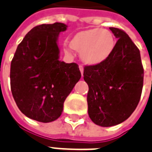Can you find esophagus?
I'll use <instances>...</instances> for the list:
<instances>
[{"label": "esophagus", "mask_w": 152, "mask_h": 152, "mask_svg": "<svg viewBox=\"0 0 152 152\" xmlns=\"http://www.w3.org/2000/svg\"><path fill=\"white\" fill-rule=\"evenodd\" d=\"M79 70H80V71H81V74H82V75L83 76V71H84V68H83V66H82V65H79Z\"/></svg>", "instance_id": "obj_1"}]
</instances>
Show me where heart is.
<instances>
[{"mask_svg": "<svg viewBox=\"0 0 152 152\" xmlns=\"http://www.w3.org/2000/svg\"><path fill=\"white\" fill-rule=\"evenodd\" d=\"M70 47L66 51L74 49L81 51V58L86 64L95 66L105 62L113 54L116 45L111 31L102 28H91L77 32L70 41Z\"/></svg>", "mask_w": 152, "mask_h": 152, "instance_id": "1", "label": "heart"}]
</instances>
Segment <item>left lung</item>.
Instances as JSON below:
<instances>
[{
  "instance_id": "8db88e82",
  "label": "left lung",
  "mask_w": 152,
  "mask_h": 152,
  "mask_svg": "<svg viewBox=\"0 0 152 152\" xmlns=\"http://www.w3.org/2000/svg\"><path fill=\"white\" fill-rule=\"evenodd\" d=\"M109 29L118 39L113 52L104 63L86 66L83 74L89 86L88 113L102 127L121 124L131 116L140 102L143 83L140 50L123 30Z\"/></svg>"
}]
</instances>
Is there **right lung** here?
<instances>
[{"mask_svg":"<svg viewBox=\"0 0 152 152\" xmlns=\"http://www.w3.org/2000/svg\"><path fill=\"white\" fill-rule=\"evenodd\" d=\"M63 23L33 28L16 48L10 68V84L19 109L35 121L57 120L63 103L81 78L77 64L59 60L58 38Z\"/></svg>","mask_w":152,"mask_h":152,"instance_id":"right-lung-1","label":"right lung"}]
</instances>
